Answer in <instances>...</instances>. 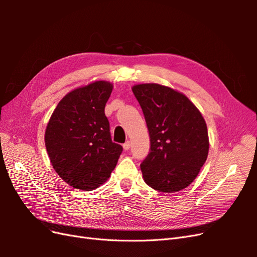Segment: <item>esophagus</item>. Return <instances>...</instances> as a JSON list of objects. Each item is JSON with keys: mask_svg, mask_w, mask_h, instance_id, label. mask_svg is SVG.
Segmentation results:
<instances>
[{"mask_svg": "<svg viewBox=\"0 0 257 257\" xmlns=\"http://www.w3.org/2000/svg\"><path fill=\"white\" fill-rule=\"evenodd\" d=\"M130 148H131V142H126L125 144H123V149L125 150V151L128 150Z\"/></svg>", "mask_w": 257, "mask_h": 257, "instance_id": "1", "label": "esophagus"}]
</instances>
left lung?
<instances>
[{"instance_id": "8db88e82", "label": "left lung", "mask_w": 257, "mask_h": 257, "mask_svg": "<svg viewBox=\"0 0 257 257\" xmlns=\"http://www.w3.org/2000/svg\"><path fill=\"white\" fill-rule=\"evenodd\" d=\"M150 136V152L141 164L145 182L159 192L189 186L208 157L205 119L182 93L158 83L132 88Z\"/></svg>"}]
</instances>
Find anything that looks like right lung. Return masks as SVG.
<instances>
[{
  "label": "right lung",
  "instance_id": "1",
  "mask_svg": "<svg viewBox=\"0 0 257 257\" xmlns=\"http://www.w3.org/2000/svg\"><path fill=\"white\" fill-rule=\"evenodd\" d=\"M112 88V83L99 80L67 93L46 127L51 165L75 189L92 191L106 182L123 150L112 143L105 115Z\"/></svg>",
  "mask_w": 257,
  "mask_h": 257
}]
</instances>
